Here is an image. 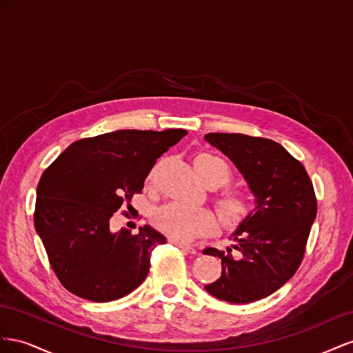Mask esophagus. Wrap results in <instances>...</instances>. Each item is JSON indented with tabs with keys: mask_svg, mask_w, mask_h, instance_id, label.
<instances>
[{
	"mask_svg": "<svg viewBox=\"0 0 353 353\" xmlns=\"http://www.w3.org/2000/svg\"><path fill=\"white\" fill-rule=\"evenodd\" d=\"M170 243L177 245V247H180V248H183L185 251H188V253H190V254H196V250H195L192 245L185 244V243H180V241H176V239H170Z\"/></svg>",
	"mask_w": 353,
	"mask_h": 353,
	"instance_id": "34e87169",
	"label": "esophagus"
}]
</instances>
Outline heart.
Wrapping results in <instances>:
<instances>
[{
	"instance_id": "b5f03b06",
	"label": "heart",
	"mask_w": 353,
	"mask_h": 353,
	"mask_svg": "<svg viewBox=\"0 0 353 353\" xmlns=\"http://www.w3.org/2000/svg\"><path fill=\"white\" fill-rule=\"evenodd\" d=\"M194 167L208 186H221L232 177V171L226 161L208 152L196 154ZM216 208L226 226H236L250 214L251 195L244 189L225 188L216 195ZM152 220L158 230L180 243L207 236L213 234L217 226L216 216L210 208L188 207L180 203L159 207L155 210Z\"/></svg>"
}]
</instances>
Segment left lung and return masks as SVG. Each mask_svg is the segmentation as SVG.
Wrapping results in <instances>:
<instances>
[{
  "label": "left lung",
  "mask_w": 353,
  "mask_h": 353,
  "mask_svg": "<svg viewBox=\"0 0 353 353\" xmlns=\"http://www.w3.org/2000/svg\"><path fill=\"white\" fill-rule=\"evenodd\" d=\"M245 177L256 208L232 235L239 251L205 248L221 259V275L205 285L211 296L229 303H251L275 293L293 276L305 257L316 217L314 185L303 164L279 143L239 133H208Z\"/></svg>",
  "instance_id": "left-lung-1"
}]
</instances>
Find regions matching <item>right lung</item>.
Masks as SVG:
<instances>
[{"mask_svg":"<svg viewBox=\"0 0 353 353\" xmlns=\"http://www.w3.org/2000/svg\"><path fill=\"white\" fill-rule=\"evenodd\" d=\"M188 132L118 130L77 140L39 179L35 229L56 276L70 293L112 301L143 283L164 235L145 225L112 234L109 220L143 189L157 159Z\"/></svg>","mask_w":353,"mask_h":353,"instance_id":"add662e5","label":"right lung"}]
</instances>
